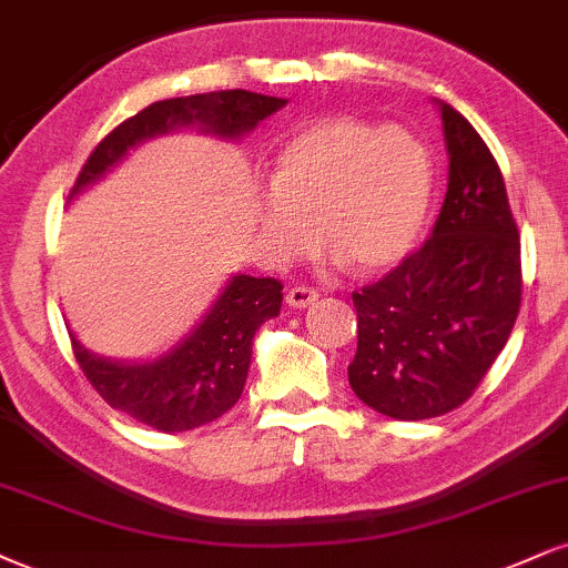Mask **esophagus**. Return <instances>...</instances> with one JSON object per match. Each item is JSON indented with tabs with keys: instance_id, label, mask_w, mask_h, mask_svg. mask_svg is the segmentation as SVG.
<instances>
[{
	"instance_id": "34e87169",
	"label": "esophagus",
	"mask_w": 568,
	"mask_h": 568,
	"mask_svg": "<svg viewBox=\"0 0 568 568\" xmlns=\"http://www.w3.org/2000/svg\"><path fill=\"white\" fill-rule=\"evenodd\" d=\"M312 302H317V291L306 288V285H296V288L285 293V304L296 306V310H304V306H310Z\"/></svg>"
}]
</instances>
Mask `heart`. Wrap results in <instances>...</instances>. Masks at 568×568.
<instances>
[{
	"instance_id": "obj_1",
	"label": "heart",
	"mask_w": 568,
	"mask_h": 568,
	"mask_svg": "<svg viewBox=\"0 0 568 568\" xmlns=\"http://www.w3.org/2000/svg\"><path fill=\"white\" fill-rule=\"evenodd\" d=\"M432 159L415 134L359 119H323L280 148L258 230L277 262L327 254L359 275L413 248L432 203Z\"/></svg>"
}]
</instances>
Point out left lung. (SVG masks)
Masks as SVG:
<instances>
[{
	"mask_svg": "<svg viewBox=\"0 0 568 568\" xmlns=\"http://www.w3.org/2000/svg\"><path fill=\"white\" fill-rule=\"evenodd\" d=\"M439 111L449 182L432 237L352 293L349 384L396 420L460 407L508 344L521 306V243L500 166L453 105L439 102Z\"/></svg>",
	"mask_w": 568,
	"mask_h": 568,
	"instance_id": "left-lung-1",
	"label": "left lung"
}]
</instances>
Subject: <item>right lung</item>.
<instances>
[{"label":"right lung","instance_id":"obj_1","mask_svg":"<svg viewBox=\"0 0 568 568\" xmlns=\"http://www.w3.org/2000/svg\"><path fill=\"white\" fill-rule=\"evenodd\" d=\"M288 100L266 98L245 89L190 94L148 105L124 124L113 129L92 150L81 169L71 197L87 184L98 182L115 166L129 148L182 126H197V132L241 140L258 121L272 115ZM283 283L275 277L235 275L211 304L206 317L184 336L172 352L153 362H115L98 357L81 346L71 333L87 381L119 413L145 423L163 434L190 432L222 418L241 399L248 378L254 336L266 320L277 317L283 306Z\"/></svg>","mask_w":568,"mask_h":568}]
</instances>
